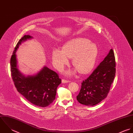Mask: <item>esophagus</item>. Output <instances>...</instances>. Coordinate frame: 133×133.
I'll return each mask as SVG.
<instances>
[{"label":"esophagus","mask_w":133,"mask_h":133,"mask_svg":"<svg viewBox=\"0 0 133 133\" xmlns=\"http://www.w3.org/2000/svg\"><path fill=\"white\" fill-rule=\"evenodd\" d=\"M70 81H66V80H65V79H62V83H70Z\"/></svg>","instance_id":"obj_1"}]
</instances>
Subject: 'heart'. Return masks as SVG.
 I'll use <instances>...</instances> for the list:
<instances>
[{
	"label": "heart",
	"instance_id": "b5f03b06",
	"mask_svg": "<svg viewBox=\"0 0 133 133\" xmlns=\"http://www.w3.org/2000/svg\"><path fill=\"white\" fill-rule=\"evenodd\" d=\"M97 45L84 38H77L67 42L62 49L55 48L52 52V60L54 65L63 68L69 63V58L72 59V64L82 74H86L94 68L98 56ZM74 72L67 71L66 74L71 75Z\"/></svg>",
	"mask_w": 133,
	"mask_h": 133
}]
</instances>
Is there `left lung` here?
I'll use <instances>...</instances> for the list:
<instances>
[{"instance_id": "1", "label": "left lung", "mask_w": 133, "mask_h": 133, "mask_svg": "<svg viewBox=\"0 0 133 133\" xmlns=\"http://www.w3.org/2000/svg\"><path fill=\"white\" fill-rule=\"evenodd\" d=\"M115 55L111 49L88 78L83 81L81 91L76 96L78 102L92 106L106 98L115 76Z\"/></svg>"}]
</instances>
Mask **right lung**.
I'll use <instances>...</instances> for the list:
<instances>
[{"label": "right lung", "instance_id": "1", "mask_svg": "<svg viewBox=\"0 0 133 133\" xmlns=\"http://www.w3.org/2000/svg\"><path fill=\"white\" fill-rule=\"evenodd\" d=\"M33 37L25 35L16 45L10 60L12 79L17 91L32 104L45 107L56 98L58 86L61 83L58 75L44 66L37 73L26 76L18 69L16 51L20 45Z\"/></svg>", "mask_w": 133, "mask_h": 133}]
</instances>
